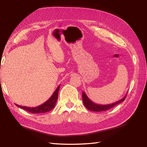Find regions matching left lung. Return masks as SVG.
Instances as JSON below:
<instances>
[{
	"mask_svg": "<svg viewBox=\"0 0 147 147\" xmlns=\"http://www.w3.org/2000/svg\"><path fill=\"white\" fill-rule=\"evenodd\" d=\"M126 95H127V94L124 96L123 98L119 100H118L114 103H112V104H107V105H100V104H95V103L92 101L91 100H90L88 97V96H87L85 92H83V93H82V98H83V102L84 105L85 106L86 109H88V110L91 111L100 112V111H104L109 110V109L114 107L115 105H117V104H120V103H121V102H123L124 100H125V98L126 97Z\"/></svg>",
	"mask_w": 147,
	"mask_h": 147,
	"instance_id": "1",
	"label": "left lung"
}]
</instances>
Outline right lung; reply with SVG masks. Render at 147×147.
Segmentation results:
<instances>
[{
    "mask_svg": "<svg viewBox=\"0 0 147 147\" xmlns=\"http://www.w3.org/2000/svg\"><path fill=\"white\" fill-rule=\"evenodd\" d=\"M60 88V85H59L58 87L55 90V92L53 93L52 95L50 97V98L47 100L43 104L40 105L35 107H25V106H20L18 104H16V105L18 106V107L21 109H23L24 110H26V111H28L31 113L33 114H39V113H45V112H47L55 107L56 102L58 98V92Z\"/></svg>",
    "mask_w": 147,
    "mask_h": 147,
    "instance_id": "obj_1",
    "label": "right lung"
}]
</instances>
